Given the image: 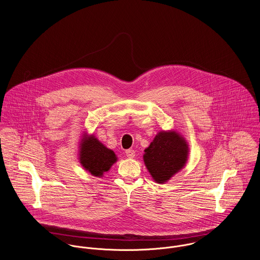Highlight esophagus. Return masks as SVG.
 Listing matches in <instances>:
<instances>
[{"mask_svg": "<svg viewBox=\"0 0 260 260\" xmlns=\"http://www.w3.org/2000/svg\"><path fill=\"white\" fill-rule=\"evenodd\" d=\"M125 154L128 158H133L136 155V151L134 149H127V150H125Z\"/></svg>", "mask_w": 260, "mask_h": 260, "instance_id": "esophagus-1", "label": "esophagus"}]
</instances>
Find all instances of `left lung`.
I'll return each mask as SVG.
<instances>
[{"label": "left lung", "instance_id": "1", "mask_svg": "<svg viewBox=\"0 0 260 260\" xmlns=\"http://www.w3.org/2000/svg\"><path fill=\"white\" fill-rule=\"evenodd\" d=\"M188 146L175 132H160L144 149V160L152 178L164 183L185 165Z\"/></svg>", "mask_w": 260, "mask_h": 260}]
</instances>
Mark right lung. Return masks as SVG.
I'll list each match as a JSON object with an SVG mask.
<instances>
[{"label": "right lung", "instance_id": "obj_1", "mask_svg": "<svg viewBox=\"0 0 260 260\" xmlns=\"http://www.w3.org/2000/svg\"><path fill=\"white\" fill-rule=\"evenodd\" d=\"M80 150L82 166L94 176H102L116 161L115 152L100 143L93 136L85 138Z\"/></svg>", "mask_w": 260, "mask_h": 260}]
</instances>
